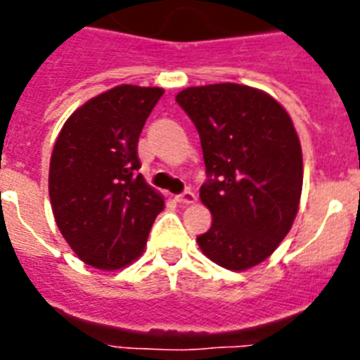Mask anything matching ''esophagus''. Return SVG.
Returning <instances> with one entry per match:
<instances>
[{"mask_svg":"<svg viewBox=\"0 0 360 360\" xmlns=\"http://www.w3.org/2000/svg\"><path fill=\"white\" fill-rule=\"evenodd\" d=\"M175 202L185 203V205H191V203L196 202V194H194L192 191L181 192V194H177V196H175Z\"/></svg>","mask_w":360,"mask_h":360,"instance_id":"esophagus-1","label":"esophagus"}]
</instances>
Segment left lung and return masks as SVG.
Here are the masks:
<instances>
[{
  "label": "left lung",
  "instance_id": "obj_1",
  "mask_svg": "<svg viewBox=\"0 0 360 360\" xmlns=\"http://www.w3.org/2000/svg\"><path fill=\"white\" fill-rule=\"evenodd\" d=\"M202 140L200 200L213 224L202 252L231 271L267 259L288 236L302 191L301 141L271 95L239 84L186 87L175 97Z\"/></svg>",
  "mask_w": 360,
  "mask_h": 360
}]
</instances>
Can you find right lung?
Wrapping results in <instances>:
<instances>
[{
	"label": "right lung",
	"mask_w": 360,
	"mask_h": 360,
	"mask_svg": "<svg viewBox=\"0 0 360 360\" xmlns=\"http://www.w3.org/2000/svg\"><path fill=\"white\" fill-rule=\"evenodd\" d=\"M164 95L117 86L93 97L59 132L48 191L61 236L82 262L103 271L141 256L164 198L138 174V138Z\"/></svg>",
	"instance_id": "obj_1"
}]
</instances>
